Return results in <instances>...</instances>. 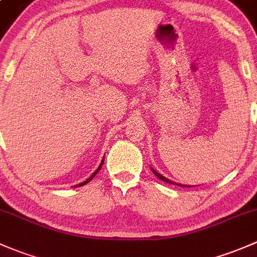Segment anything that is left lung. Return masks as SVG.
<instances>
[{
  "mask_svg": "<svg viewBox=\"0 0 257 257\" xmlns=\"http://www.w3.org/2000/svg\"><path fill=\"white\" fill-rule=\"evenodd\" d=\"M152 172L154 173V175H156L157 178H159V179H161L162 181H164V183H168V184H175V185H178V186H183V187H191V186H190V185H183V184H179V183H174V181L169 180V179H167V178H165V176H163L162 174H159L158 172H156V170H154L153 168H152Z\"/></svg>",
  "mask_w": 257,
  "mask_h": 257,
  "instance_id": "8db88e82",
  "label": "left lung"
}]
</instances>
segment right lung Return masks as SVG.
<instances>
[{
    "label": "right lung",
    "instance_id": "right-lung-1",
    "mask_svg": "<svg viewBox=\"0 0 257 257\" xmlns=\"http://www.w3.org/2000/svg\"><path fill=\"white\" fill-rule=\"evenodd\" d=\"M103 164H104V157H103V159H101L100 164H99L98 169H96V170H95V172H94V173H93V174H92V175H90V176H89V178H88V179H87V180H85V181H83V183H81V184L76 185V187H79V186H83V185H85V184H88V183H89V181H90V180H92V179H93V178H94V176L96 175V174H98V172H99V170H100V169H101V167H103Z\"/></svg>",
    "mask_w": 257,
    "mask_h": 257
}]
</instances>
